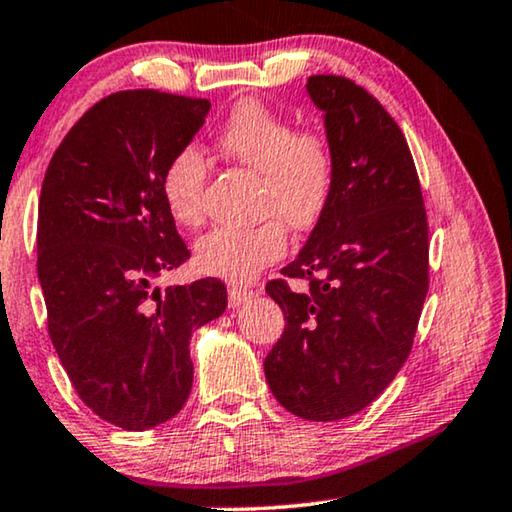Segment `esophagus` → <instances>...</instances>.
<instances>
[{"mask_svg": "<svg viewBox=\"0 0 512 512\" xmlns=\"http://www.w3.org/2000/svg\"><path fill=\"white\" fill-rule=\"evenodd\" d=\"M250 297H253V292L250 290H243L239 285H229V306L232 308H239L241 304H246Z\"/></svg>", "mask_w": 512, "mask_h": 512, "instance_id": "1", "label": "esophagus"}]
</instances>
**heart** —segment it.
<instances>
[{
    "label": "heart",
    "mask_w": 512,
    "mask_h": 512,
    "mask_svg": "<svg viewBox=\"0 0 512 512\" xmlns=\"http://www.w3.org/2000/svg\"><path fill=\"white\" fill-rule=\"evenodd\" d=\"M218 148L229 160L262 174V225L218 227L199 239L194 259L204 273L248 280L285 255L287 232H308L325 215L336 183V150L320 129H301L259 102H241L218 134ZM206 162L187 146L162 171V199L178 225L197 227L204 218Z\"/></svg>",
    "instance_id": "obj_1"
}]
</instances>
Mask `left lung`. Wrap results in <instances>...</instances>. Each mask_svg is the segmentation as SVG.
I'll use <instances>...</instances> for the list:
<instances>
[{
	"instance_id": "1",
	"label": "left lung",
	"mask_w": 512,
	"mask_h": 512,
	"mask_svg": "<svg viewBox=\"0 0 512 512\" xmlns=\"http://www.w3.org/2000/svg\"><path fill=\"white\" fill-rule=\"evenodd\" d=\"M336 150L329 206L285 266L306 292L271 280L285 331L264 359L273 397L304 420L355 415L406 362L429 290L427 213L413 155L392 115L341 76H311Z\"/></svg>"
}]
</instances>
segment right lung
Returning <instances> with one entry per match:
<instances>
[{
  "mask_svg": "<svg viewBox=\"0 0 512 512\" xmlns=\"http://www.w3.org/2000/svg\"><path fill=\"white\" fill-rule=\"evenodd\" d=\"M208 111V99L115 92L69 129L41 185L37 271L50 341L85 406L127 431L183 408L192 331L227 308L218 278L153 287L190 257L160 183Z\"/></svg>",
  "mask_w": 512,
  "mask_h": 512,
  "instance_id": "obj_1",
  "label": "right lung"
}]
</instances>
